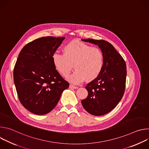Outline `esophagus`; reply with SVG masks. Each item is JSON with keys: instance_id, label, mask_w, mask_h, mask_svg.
<instances>
[{"instance_id": "1", "label": "esophagus", "mask_w": 149, "mask_h": 149, "mask_svg": "<svg viewBox=\"0 0 149 149\" xmlns=\"http://www.w3.org/2000/svg\"><path fill=\"white\" fill-rule=\"evenodd\" d=\"M70 88H71V89H77V88H78V87L73 86V85H72V84H70Z\"/></svg>"}]
</instances>
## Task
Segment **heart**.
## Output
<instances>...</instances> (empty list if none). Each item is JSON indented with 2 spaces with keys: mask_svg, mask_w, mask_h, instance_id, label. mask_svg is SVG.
<instances>
[{
  "mask_svg": "<svg viewBox=\"0 0 149 149\" xmlns=\"http://www.w3.org/2000/svg\"><path fill=\"white\" fill-rule=\"evenodd\" d=\"M63 54L55 52L52 61L56 70L67 77L73 67L75 70L68 80L78 84L86 79L91 81L101 74L104 65V56L101 49L77 40L68 42L63 48Z\"/></svg>",
  "mask_w": 149,
  "mask_h": 149,
  "instance_id": "b5f03b06",
  "label": "heart"
}]
</instances>
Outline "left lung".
Here are the masks:
<instances>
[{
	"mask_svg": "<svg viewBox=\"0 0 149 149\" xmlns=\"http://www.w3.org/2000/svg\"><path fill=\"white\" fill-rule=\"evenodd\" d=\"M97 45L104 56V65L100 75L86 87L88 97L81 101L90 114L100 116L113 110L121 100L126 82V63L121 55L107 41L81 39Z\"/></svg>",
	"mask_w": 149,
	"mask_h": 149,
	"instance_id": "obj_1",
	"label": "left lung"
}]
</instances>
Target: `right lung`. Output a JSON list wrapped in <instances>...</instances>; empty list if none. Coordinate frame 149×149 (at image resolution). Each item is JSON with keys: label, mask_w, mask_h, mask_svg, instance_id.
<instances>
[{"label": "right lung", "mask_w": 149, "mask_h": 149, "mask_svg": "<svg viewBox=\"0 0 149 149\" xmlns=\"http://www.w3.org/2000/svg\"><path fill=\"white\" fill-rule=\"evenodd\" d=\"M65 37L36 39L20 51L13 70L19 100L24 107L37 115L52 111L69 83L56 70L52 56Z\"/></svg>", "instance_id": "right-lung-1"}]
</instances>
